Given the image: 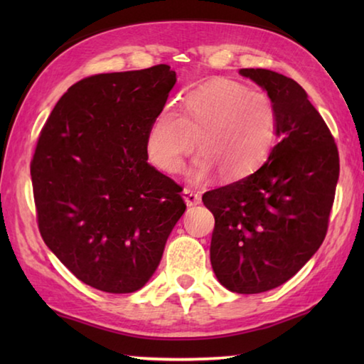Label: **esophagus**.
Returning a JSON list of instances; mask_svg holds the SVG:
<instances>
[{"label": "esophagus", "instance_id": "1", "mask_svg": "<svg viewBox=\"0 0 364 364\" xmlns=\"http://www.w3.org/2000/svg\"><path fill=\"white\" fill-rule=\"evenodd\" d=\"M183 199H184V202H186L188 207H193V205L200 204L199 193H196V191L189 189V188H184L183 189Z\"/></svg>", "mask_w": 364, "mask_h": 364}]
</instances>
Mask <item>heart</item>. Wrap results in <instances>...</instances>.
Instances as JSON below:
<instances>
[{
	"mask_svg": "<svg viewBox=\"0 0 364 364\" xmlns=\"http://www.w3.org/2000/svg\"><path fill=\"white\" fill-rule=\"evenodd\" d=\"M276 132L278 115L268 95L215 78L184 96L181 115L171 109L156 115L146 151L159 170L175 175L197 146L200 154L189 168L191 180L202 181L217 170L221 180L234 181L260 167Z\"/></svg>",
	"mask_w": 364,
	"mask_h": 364,
	"instance_id": "obj_1",
	"label": "heart"
}]
</instances>
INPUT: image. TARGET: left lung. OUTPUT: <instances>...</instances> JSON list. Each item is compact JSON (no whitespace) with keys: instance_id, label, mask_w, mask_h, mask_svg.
I'll return each instance as SVG.
<instances>
[{"instance_id":"1","label":"left lung","mask_w":364,"mask_h":364,"mask_svg":"<svg viewBox=\"0 0 364 364\" xmlns=\"http://www.w3.org/2000/svg\"><path fill=\"white\" fill-rule=\"evenodd\" d=\"M267 90L279 143L254 173L202 196L213 213L210 262L228 291L260 294L284 284L328 232L338 180L334 136L301 86L267 69H241Z\"/></svg>"}]
</instances>
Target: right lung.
<instances>
[{
  "label": "right lung",
  "instance_id": "add662e5",
  "mask_svg": "<svg viewBox=\"0 0 364 364\" xmlns=\"http://www.w3.org/2000/svg\"><path fill=\"white\" fill-rule=\"evenodd\" d=\"M175 70L97 73L54 106L30 164L43 241L77 278L110 294L143 287L186 210L181 186L147 164L146 136Z\"/></svg>",
  "mask_w": 364,
  "mask_h": 364
}]
</instances>
